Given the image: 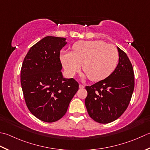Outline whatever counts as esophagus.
<instances>
[{
  "label": "esophagus",
  "instance_id": "34e87169",
  "mask_svg": "<svg viewBox=\"0 0 150 150\" xmlns=\"http://www.w3.org/2000/svg\"><path fill=\"white\" fill-rule=\"evenodd\" d=\"M84 88V86H83V84H79V88L80 89H83Z\"/></svg>",
  "mask_w": 150,
  "mask_h": 150
}]
</instances>
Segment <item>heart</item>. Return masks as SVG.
<instances>
[{"label": "heart", "instance_id": "b5f03b06", "mask_svg": "<svg viewBox=\"0 0 150 150\" xmlns=\"http://www.w3.org/2000/svg\"><path fill=\"white\" fill-rule=\"evenodd\" d=\"M60 60L69 77L74 76L82 64L85 73L83 77H89L96 82L107 77L116 68L119 60L117 49L103 41H80L75 43L72 52L63 51Z\"/></svg>", "mask_w": 150, "mask_h": 150}]
</instances>
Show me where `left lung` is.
Returning a JSON list of instances; mask_svg holds the SVG:
<instances>
[{
	"mask_svg": "<svg viewBox=\"0 0 150 150\" xmlns=\"http://www.w3.org/2000/svg\"><path fill=\"white\" fill-rule=\"evenodd\" d=\"M116 68L103 80L86 86L85 105L89 116L100 124L118 119L127 109L134 86L133 66L125 52L118 47Z\"/></svg>",
	"mask_w": 150,
	"mask_h": 150,
	"instance_id": "1",
	"label": "left lung"
}]
</instances>
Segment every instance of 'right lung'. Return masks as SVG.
<instances>
[{
    "label": "right lung",
    "mask_w": 150,
    "mask_h": 150,
    "mask_svg": "<svg viewBox=\"0 0 150 150\" xmlns=\"http://www.w3.org/2000/svg\"><path fill=\"white\" fill-rule=\"evenodd\" d=\"M66 38L46 36L29 50L22 64L21 84L30 112L45 122L65 115L79 90L73 78H64L60 51Z\"/></svg>",
    "instance_id": "right-lung-1"
}]
</instances>
